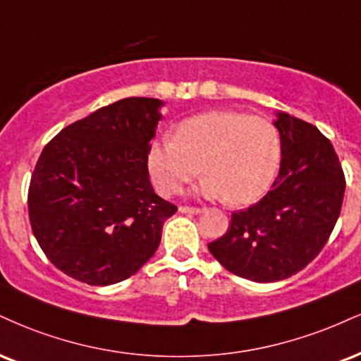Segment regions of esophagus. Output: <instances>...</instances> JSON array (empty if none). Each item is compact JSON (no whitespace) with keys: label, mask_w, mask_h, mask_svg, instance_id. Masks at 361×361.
<instances>
[{"label":"esophagus","mask_w":361,"mask_h":361,"mask_svg":"<svg viewBox=\"0 0 361 361\" xmlns=\"http://www.w3.org/2000/svg\"><path fill=\"white\" fill-rule=\"evenodd\" d=\"M180 212H181V214H193V215H197V214H202L203 208L188 207V205H181V207H180Z\"/></svg>","instance_id":"esophagus-1"}]
</instances>
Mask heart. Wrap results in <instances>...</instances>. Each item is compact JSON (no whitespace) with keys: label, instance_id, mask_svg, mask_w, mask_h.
<instances>
[{"label":"heart","instance_id":"obj_1","mask_svg":"<svg viewBox=\"0 0 361 361\" xmlns=\"http://www.w3.org/2000/svg\"><path fill=\"white\" fill-rule=\"evenodd\" d=\"M281 161V137L266 117L235 111H212L190 117L175 137L151 145L147 166L156 188L176 195L200 173V193L228 205L257 200L274 180Z\"/></svg>","mask_w":361,"mask_h":361}]
</instances>
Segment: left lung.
<instances>
[{
  "label": "left lung",
  "mask_w": 361,
  "mask_h": 361,
  "mask_svg": "<svg viewBox=\"0 0 361 361\" xmlns=\"http://www.w3.org/2000/svg\"><path fill=\"white\" fill-rule=\"evenodd\" d=\"M281 169L262 200L233 212L208 250L228 272L255 282L288 279L323 250L341 212L345 173L316 126L279 114Z\"/></svg>",
  "instance_id": "obj_1"
}]
</instances>
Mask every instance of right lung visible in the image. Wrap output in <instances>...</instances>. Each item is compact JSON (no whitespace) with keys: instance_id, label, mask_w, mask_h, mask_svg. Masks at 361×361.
<instances>
[{"instance_id":"add662e5","label":"right lung","mask_w":361,"mask_h":361,"mask_svg":"<svg viewBox=\"0 0 361 361\" xmlns=\"http://www.w3.org/2000/svg\"><path fill=\"white\" fill-rule=\"evenodd\" d=\"M159 106L158 99H123L43 147L30 180V225L63 274L109 286L154 255L164 220L178 210L154 193L147 173Z\"/></svg>"}]
</instances>
